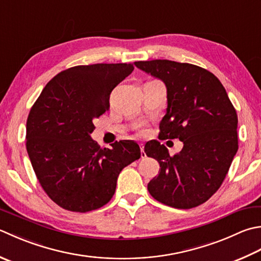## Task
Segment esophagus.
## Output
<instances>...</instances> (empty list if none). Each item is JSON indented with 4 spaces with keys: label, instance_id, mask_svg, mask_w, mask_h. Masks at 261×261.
<instances>
[{
    "label": "esophagus",
    "instance_id": "1",
    "mask_svg": "<svg viewBox=\"0 0 261 261\" xmlns=\"http://www.w3.org/2000/svg\"><path fill=\"white\" fill-rule=\"evenodd\" d=\"M144 148H145V145L141 142V144H140V150H141V157H142V158H144V157L146 156L145 151H144Z\"/></svg>",
    "mask_w": 261,
    "mask_h": 261
}]
</instances>
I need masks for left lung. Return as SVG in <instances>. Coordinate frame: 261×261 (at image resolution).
<instances>
[{
    "instance_id": "8db88e82",
    "label": "left lung",
    "mask_w": 261,
    "mask_h": 261,
    "mask_svg": "<svg viewBox=\"0 0 261 261\" xmlns=\"http://www.w3.org/2000/svg\"><path fill=\"white\" fill-rule=\"evenodd\" d=\"M135 65L166 86L167 109L158 138L183 142L174 156L160 141L147 142L146 155L161 166L148 191L173 208L201 205L222 186L238 151L237 111L217 76L200 66L170 60Z\"/></svg>"
}]
</instances>
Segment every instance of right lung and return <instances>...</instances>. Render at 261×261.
I'll list each match as a JSON object with an SVG mask.
<instances>
[{"mask_svg":"<svg viewBox=\"0 0 261 261\" xmlns=\"http://www.w3.org/2000/svg\"><path fill=\"white\" fill-rule=\"evenodd\" d=\"M131 63L76 65L45 86L27 119L25 147L35 174L63 209L87 213L113 197L117 176L140 158L132 140L100 148L91 139L94 120L110 107V95L132 71Z\"/></svg>","mask_w":261,"mask_h":261,"instance_id":"add662e5","label":"right lung"}]
</instances>
